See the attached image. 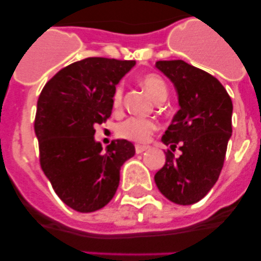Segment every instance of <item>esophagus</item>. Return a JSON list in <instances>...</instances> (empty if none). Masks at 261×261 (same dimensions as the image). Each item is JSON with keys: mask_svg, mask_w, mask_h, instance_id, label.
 Instances as JSON below:
<instances>
[{"mask_svg": "<svg viewBox=\"0 0 261 261\" xmlns=\"http://www.w3.org/2000/svg\"><path fill=\"white\" fill-rule=\"evenodd\" d=\"M145 150H147V146L145 145H135V151L136 154H140V152H144Z\"/></svg>", "mask_w": 261, "mask_h": 261, "instance_id": "obj_1", "label": "esophagus"}]
</instances>
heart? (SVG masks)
Segmentation results:
<instances>
[{"mask_svg": "<svg viewBox=\"0 0 261 261\" xmlns=\"http://www.w3.org/2000/svg\"><path fill=\"white\" fill-rule=\"evenodd\" d=\"M140 84L151 94L156 102H163L168 96V88L164 80L160 75L149 73L140 78ZM123 101L122 84H118L112 96V106L115 110H120ZM158 128V123L154 120L143 117H130L121 122L117 127L118 135L126 140L135 141V143H146Z\"/></svg>", "mask_w": 261, "mask_h": 261, "instance_id": "heart-1", "label": "heart"}]
</instances>
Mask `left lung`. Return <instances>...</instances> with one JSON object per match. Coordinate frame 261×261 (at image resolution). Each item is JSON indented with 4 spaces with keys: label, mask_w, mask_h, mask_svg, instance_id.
<instances>
[{
    "label": "left lung",
    "mask_w": 261,
    "mask_h": 261,
    "mask_svg": "<svg viewBox=\"0 0 261 261\" xmlns=\"http://www.w3.org/2000/svg\"><path fill=\"white\" fill-rule=\"evenodd\" d=\"M155 67L174 84L179 111L163 135L170 150L155 174L156 187L177 204L201 201L217 181L232 134V101L225 87L210 73L183 60H159Z\"/></svg>",
    "instance_id": "obj_1"
}]
</instances>
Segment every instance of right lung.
<instances>
[{
    "instance_id": "right-lung-1",
    "label": "right lung",
    "mask_w": 261,
    "mask_h": 261,
    "mask_svg": "<svg viewBox=\"0 0 261 261\" xmlns=\"http://www.w3.org/2000/svg\"><path fill=\"white\" fill-rule=\"evenodd\" d=\"M135 60L86 58L60 69L44 86L34 128L40 165L53 189L70 208L94 212L114 198L123 163L135 155L127 140L102 151L94 126L111 116L116 84Z\"/></svg>"
}]
</instances>
